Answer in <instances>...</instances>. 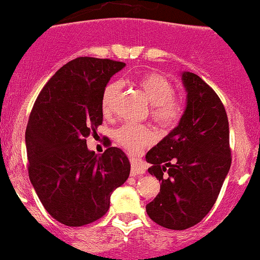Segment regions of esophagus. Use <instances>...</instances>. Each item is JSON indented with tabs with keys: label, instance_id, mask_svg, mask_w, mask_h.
Returning a JSON list of instances; mask_svg holds the SVG:
<instances>
[{
	"label": "esophagus",
	"instance_id": "34e87169",
	"mask_svg": "<svg viewBox=\"0 0 260 260\" xmlns=\"http://www.w3.org/2000/svg\"><path fill=\"white\" fill-rule=\"evenodd\" d=\"M144 172H146V168H144L143 165H141L137 160H132V163H131V176H141Z\"/></svg>",
	"mask_w": 260,
	"mask_h": 260
}]
</instances>
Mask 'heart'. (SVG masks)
Segmentation results:
<instances>
[{"mask_svg":"<svg viewBox=\"0 0 260 260\" xmlns=\"http://www.w3.org/2000/svg\"><path fill=\"white\" fill-rule=\"evenodd\" d=\"M135 84L151 103V118L160 127L172 128L178 124L184 113V105L179 97L174 95L176 88L171 81L159 73H143L135 80ZM119 91L117 82H109L101 95V108L105 114L113 109L116 95ZM117 143L131 154H137L148 146L153 139L151 128L146 125L124 124L114 132Z\"/></svg>","mask_w":260,"mask_h":260,"instance_id":"1","label":"heart"}]
</instances>
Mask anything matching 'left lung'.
Listing matches in <instances>:
<instances>
[{"mask_svg": "<svg viewBox=\"0 0 260 260\" xmlns=\"http://www.w3.org/2000/svg\"><path fill=\"white\" fill-rule=\"evenodd\" d=\"M187 107L179 124L147 153L148 172L162 182L147 204L149 218L165 228L196 225L214 206L231 168L229 123L218 94L196 73L183 72Z\"/></svg>", "mask_w": 260, "mask_h": 260, "instance_id": "obj_1", "label": "left lung"}]
</instances>
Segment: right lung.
I'll return each mask as SVG.
<instances>
[{
	"label": "right lung",
	"instance_id": "obj_1",
	"mask_svg": "<svg viewBox=\"0 0 260 260\" xmlns=\"http://www.w3.org/2000/svg\"><path fill=\"white\" fill-rule=\"evenodd\" d=\"M125 63L78 57L59 68L38 94L26 128L28 177L45 209L59 223L81 226L107 213L116 188L129 176L122 149L97 155L86 138L102 124L101 95Z\"/></svg>",
	"mask_w": 260,
	"mask_h": 260
}]
</instances>
